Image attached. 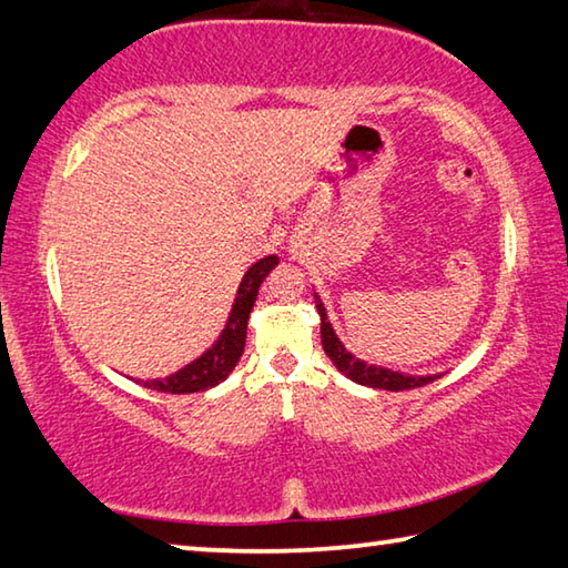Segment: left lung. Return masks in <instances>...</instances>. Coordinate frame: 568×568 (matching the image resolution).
I'll list each match as a JSON object with an SVG mask.
<instances>
[{"label": "left lung", "mask_w": 568, "mask_h": 568, "mask_svg": "<svg viewBox=\"0 0 568 568\" xmlns=\"http://www.w3.org/2000/svg\"><path fill=\"white\" fill-rule=\"evenodd\" d=\"M315 307H318V313H321L323 351L328 353V358L333 361L335 368H338L345 378L361 383V386L383 388V390H410V388L426 386V383H434L438 378V376H406V373L378 368V365H368V363L358 361L353 353L345 351V345L338 341V335H335L318 295H315Z\"/></svg>", "instance_id": "8db88e82"}]
</instances>
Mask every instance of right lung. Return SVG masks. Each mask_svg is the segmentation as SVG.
<instances>
[{"instance_id":"right-lung-1","label":"right lung","mask_w":568,"mask_h":568,"mask_svg":"<svg viewBox=\"0 0 568 568\" xmlns=\"http://www.w3.org/2000/svg\"><path fill=\"white\" fill-rule=\"evenodd\" d=\"M277 265V257H263L257 261L250 271L245 273L243 283L237 287V297L233 305V313H230L227 325L223 335H220L217 343L210 348L205 355H200L197 361H192L185 368L172 373L170 378L162 381H145V386L152 390L162 393H195L217 386L220 381H225L240 361V355L245 351V333H247V318L250 311H253L257 287L265 281V275Z\"/></svg>"}]
</instances>
